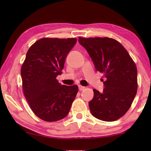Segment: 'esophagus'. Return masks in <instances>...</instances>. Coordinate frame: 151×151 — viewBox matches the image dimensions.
Here are the masks:
<instances>
[{
  "mask_svg": "<svg viewBox=\"0 0 151 151\" xmlns=\"http://www.w3.org/2000/svg\"><path fill=\"white\" fill-rule=\"evenodd\" d=\"M78 88H79V90L80 91H83L84 88H85V87H84V86H82V85H79L78 86Z\"/></svg>",
  "mask_w": 151,
  "mask_h": 151,
  "instance_id": "34e87169",
  "label": "esophagus"
}]
</instances>
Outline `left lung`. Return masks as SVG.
Returning a JSON list of instances; mask_svg holds the SVG:
<instances>
[{
    "label": "left lung",
    "mask_w": 151,
    "mask_h": 151,
    "mask_svg": "<svg viewBox=\"0 0 151 151\" xmlns=\"http://www.w3.org/2000/svg\"><path fill=\"white\" fill-rule=\"evenodd\" d=\"M78 42L86 49L98 71L103 74L102 93L93 89L88 103L92 115L113 122L123 116L131 107L137 90L135 63L118 41L107 38H82Z\"/></svg>",
    "instance_id": "8db88e82"
}]
</instances>
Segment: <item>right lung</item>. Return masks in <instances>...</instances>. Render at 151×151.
<instances>
[{
    "mask_svg": "<svg viewBox=\"0 0 151 151\" xmlns=\"http://www.w3.org/2000/svg\"><path fill=\"white\" fill-rule=\"evenodd\" d=\"M76 42L75 38H43L27 52L20 71L22 89L32 111L42 120L65 118L77 95V85H61L56 79Z\"/></svg>",
    "mask_w": 151,
    "mask_h": 151,
    "instance_id": "right-lung-1",
    "label": "right lung"
}]
</instances>
